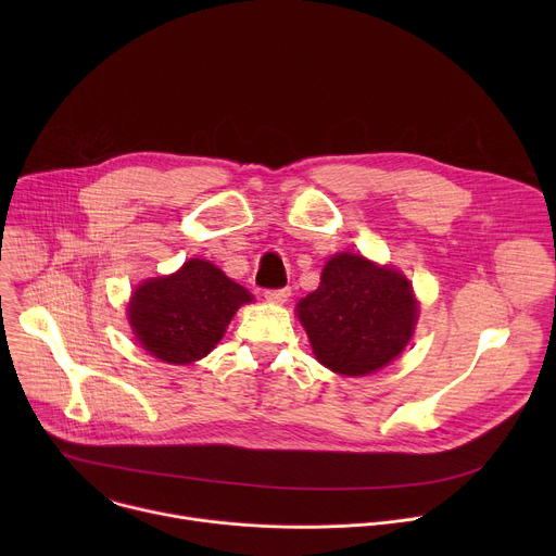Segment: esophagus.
Wrapping results in <instances>:
<instances>
[{
    "label": "esophagus",
    "mask_w": 556,
    "mask_h": 556,
    "mask_svg": "<svg viewBox=\"0 0 556 556\" xmlns=\"http://www.w3.org/2000/svg\"><path fill=\"white\" fill-rule=\"evenodd\" d=\"M264 296L270 301V303H283L288 301L290 296V288H270L264 292Z\"/></svg>",
    "instance_id": "esophagus-1"
}]
</instances>
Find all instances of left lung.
<instances>
[{"instance_id": "1", "label": "left lung", "mask_w": 556, "mask_h": 556, "mask_svg": "<svg viewBox=\"0 0 556 556\" xmlns=\"http://www.w3.org/2000/svg\"><path fill=\"white\" fill-rule=\"evenodd\" d=\"M312 350L337 374L365 376L399 356L416 326L409 281L361 255H334L321 283L296 305Z\"/></svg>"}]
</instances>
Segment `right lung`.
I'll return each mask as SVG.
<instances>
[{"instance_id": "1", "label": "right lung", "mask_w": 556, "mask_h": 556, "mask_svg": "<svg viewBox=\"0 0 556 556\" xmlns=\"http://www.w3.org/2000/svg\"><path fill=\"white\" fill-rule=\"evenodd\" d=\"M253 294L204 260L187 262L176 275L142 283L129 303L140 345L172 365L206 356L224 337L235 309Z\"/></svg>"}]
</instances>
